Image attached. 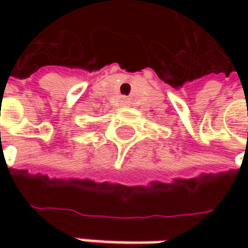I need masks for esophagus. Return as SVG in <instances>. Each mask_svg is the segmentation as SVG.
<instances>
[{"mask_svg": "<svg viewBox=\"0 0 248 248\" xmlns=\"http://www.w3.org/2000/svg\"><path fill=\"white\" fill-rule=\"evenodd\" d=\"M124 103H128V102H127V100H124Z\"/></svg>", "mask_w": 248, "mask_h": 248, "instance_id": "obj_1", "label": "esophagus"}]
</instances>
